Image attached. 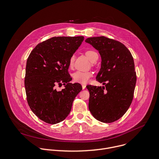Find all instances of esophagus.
<instances>
[{"label":"esophagus","mask_w":159,"mask_h":159,"mask_svg":"<svg viewBox=\"0 0 159 159\" xmlns=\"http://www.w3.org/2000/svg\"><path fill=\"white\" fill-rule=\"evenodd\" d=\"M82 89H85V87H86V85L85 84H82Z\"/></svg>","instance_id":"34e87169"}]
</instances>
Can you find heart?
<instances>
[{"label": "heart", "mask_w": 159, "mask_h": 159, "mask_svg": "<svg viewBox=\"0 0 159 159\" xmlns=\"http://www.w3.org/2000/svg\"><path fill=\"white\" fill-rule=\"evenodd\" d=\"M86 56L92 62L96 61L98 58V54L93 50H88L85 52ZM74 57L72 56L69 61V65L70 68H72L74 65ZM93 76V73L90 72H82V71H77L72 74L74 80L78 83L86 84L89 82V79Z\"/></svg>", "instance_id": "b5f03b06"}]
</instances>
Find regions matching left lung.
Returning <instances> with one entry per match:
<instances>
[{"mask_svg":"<svg viewBox=\"0 0 159 159\" xmlns=\"http://www.w3.org/2000/svg\"><path fill=\"white\" fill-rule=\"evenodd\" d=\"M99 51L101 69L96 80L104 86H87L90 93L89 109L102 123H112L121 118L129 107L137 82L133 58L125 45L105 36L85 39Z\"/></svg>","mask_w":159,"mask_h":159,"instance_id":"left-lung-1","label":"left lung"}]
</instances>
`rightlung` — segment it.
Returning a JSON list of instances; mask_svg holds the SVG:
<instances>
[{
    "instance_id": "right-lung-1",
    "label": "right lung",
    "mask_w": 159,
    "mask_h": 159,
    "mask_svg": "<svg viewBox=\"0 0 159 159\" xmlns=\"http://www.w3.org/2000/svg\"><path fill=\"white\" fill-rule=\"evenodd\" d=\"M84 36L53 37L37 44L27 60L25 85L27 101L41 120L49 124L63 121L82 88L72 84L68 72L70 58L79 48ZM64 85L60 92L57 84Z\"/></svg>"
}]
</instances>
